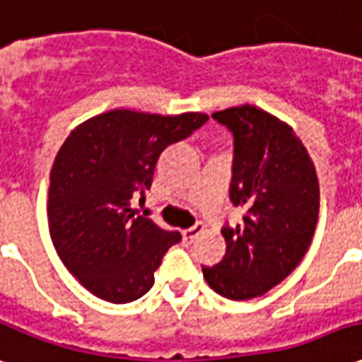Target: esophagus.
I'll list each match as a JSON object with an SVG mask.
<instances>
[{
    "instance_id": "1",
    "label": "esophagus",
    "mask_w": 362,
    "mask_h": 362,
    "mask_svg": "<svg viewBox=\"0 0 362 362\" xmlns=\"http://www.w3.org/2000/svg\"><path fill=\"white\" fill-rule=\"evenodd\" d=\"M203 230H205V226H203L202 222H197V224H195V226H192V228L184 230V232H182V235H184V240H186V242H194L195 238L202 234Z\"/></svg>"
}]
</instances>
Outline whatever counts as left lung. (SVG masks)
I'll return each instance as SVG.
<instances>
[{
  "label": "left lung",
  "mask_w": 362,
  "mask_h": 362,
  "mask_svg": "<svg viewBox=\"0 0 362 362\" xmlns=\"http://www.w3.org/2000/svg\"><path fill=\"white\" fill-rule=\"evenodd\" d=\"M213 117L234 134L230 199L245 216L222 230L226 255L203 267V276L222 297L243 301L264 296L303 261L317 230L320 188L315 163L288 122L255 105Z\"/></svg>",
  "instance_id": "1"
}]
</instances>
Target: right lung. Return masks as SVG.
Returning a JSON list of instances; mask_svg holds the SVG:
<instances>
[{"mask_svg": "<svg viewBox=\"0 0 362 362\" xmlns=\"http://www.w3.org/2000/svg\"><path fill=\"white\" fill-rule=\"evenodd\" d=\"M207 119L113 109L69 134L49 174L47 224L59 259L90 293L130 303L153 286L180 234L134 216L132 195L151 186L165 147Z\"/></svg>", "mask_w": 362, "mask_h": 362, "instance_id": "1", "label": "right lung"}]
</instances>
